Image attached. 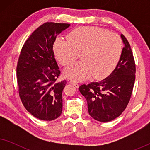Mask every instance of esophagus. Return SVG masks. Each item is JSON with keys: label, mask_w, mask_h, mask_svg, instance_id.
Instances as JSON below:
<instances>
[{"label": "esophagus", "mask_w": 150, "mask_h": 150, "mask_svg": "<svg viewBox=\"0 0 150 150\" xmlns=\"http://www.w3.org/2000/svg\"><path fill=\"white\" fill-rule=\"evenodd\" d=\"M69 83L71 84V85H73L76 88H79V84H78L77 83H76V82H74V81H69Z\"/></svg>", "instance_id": "34e87169"}]
</instances>
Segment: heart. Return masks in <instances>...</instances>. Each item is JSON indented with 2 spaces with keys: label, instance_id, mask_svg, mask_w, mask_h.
<instances>
[{
  "label": "heart",
  "instance_id": "obj_1",
  "mask_svg": "<svg viewBox=\"0 0 150 150\" xmlns=\"http://www.w3.org/2000/svg\"><path fill=\"white\" fill-rule=\"evenodd\" d=\"M120 37L96 26H82L71 30L67 40L57 38L53 50L59 63L68 65L81 52L83 61L74 63L63 71L65 76L82 81L93 76L104 79L115 68L122 52Z\"/></svg>",
  "mask_w": 150,
  "mask_h": 150
}]
</instances>
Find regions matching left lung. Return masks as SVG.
I'll use <instances>...</instances> for the list:
<instances>
[{
	"label": "left lung",
	"instance_id": "left-lung-1",
	"mask_svg": "<svg viewBox=\"0 0 150 150\" xmlns=\"http://www.w3.org/2000/svg\"><path fill=\"white\" fill-rule=\"evenodd\" d=\"M120 36L124 47L114 70L102 81L79 87L90 116L98 122H110L120 116L132 95L136 67L130 44L124 35Z\"/></svg>",
	"mask_w": 150,
	"mask_h": 150
}]
</instances>
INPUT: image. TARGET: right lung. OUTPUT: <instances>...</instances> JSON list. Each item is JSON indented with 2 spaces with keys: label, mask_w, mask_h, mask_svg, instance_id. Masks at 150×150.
Instances as JSON below:
<instances>
[{
  "label": "right lung",
  "mask_w": 150,
  "mask_h": 150,
  "mask_svg": "<svg viewBox=\"0 0 150 150\" xmlns=\"http://www.w3.org/2000/svg\"><path fill=\"white\" fill-rule=\"evenodd\" d=\"M69 24L46 22L24 43L17 65L19 95L26 110L41 120L52 121L61 115L62 92L66 81L56 82L60 71L53 44Z\"/></svg>",
  "instance_id": "1"
}]
</instances>
